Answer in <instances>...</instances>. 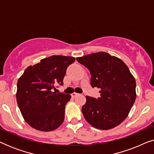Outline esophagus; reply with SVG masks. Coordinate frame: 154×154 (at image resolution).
<instances>
[{"instance_id":"obj_1","label":"esophagus","mask_w":154,"mask_h":154,"mask_svg":"<svg viewBox=\"0 0 154 154\" xmlns=\"http://www.w3.org/2000/svg\"><path fill=\"white\" fill-rule=\"evenodd\" d=\"M71 95H72V97H75L80 95V94L76 93V92H73V93H72V94H71Z\"/></svg>"}]
</instances>
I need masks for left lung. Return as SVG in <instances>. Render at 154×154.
I'll return each mask as SVG.
<instances>
[{
  "instance_id": "1",
  "label": "left lung",
  "mask_w": 154,
  "mask_h": 154,
  "mask_svg": "<svg viewBox=\"0 0 154 154\" xmlns=\"http://www.w3.org/2000/svg\"><path fill=\"white\" fill-rule=\"evenodd\" d=\"M89 69L92 88H100V97L86 96L82 112L94 128L110 130L128 117L136 99V81L121 59L104 52L77 57Z\"/></svg>"
}]
</instances>
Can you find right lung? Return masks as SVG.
I'll return each mask as SVG.
<instances>
[{"instance_id": "add662e5", "label": "right lung", "mask_w": 154, "mask_h": 154, "mask_svg": "<svg viewBox=\"0 0 154 154\" xmlns=\"http://www.w3.org/2000/svg\"><path fill=\"white\" fill-rule=\"evenodd\" d=\"M72 57L52 55L31 65L17 81L16 98L24 121L40 131L54 130L64 120V109L70 94L56 93L55 85L63 84Z\"/></svg>"}]
</instances>
